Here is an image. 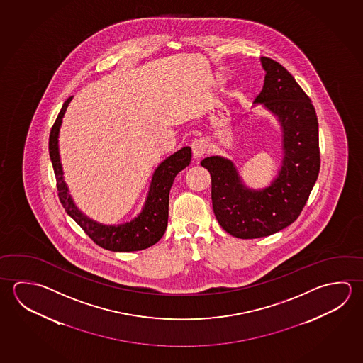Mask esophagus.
<instances>
[{
    "mask_svg": "<svg viewBox=\"0 0 363 363\" xmlns=\"http://www.w3.org/2000/svg\"><path fill=\"white\" fill-rule=\"evenodd\" d=\"M191 147H192V155H194V158H195V160H200L201 157H203V155L206 154L208 143H206V140H203V139H196V140L192 141Z\"/></svg>",
    "mask_w": 363,
    "mask_h": 363,
    "instance_id": "1",
    "label": "esophagus"
}]
</instances>
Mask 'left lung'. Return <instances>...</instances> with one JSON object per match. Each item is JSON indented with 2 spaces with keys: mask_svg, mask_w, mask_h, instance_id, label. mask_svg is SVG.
<instances>
[{
  "mask_svg": "<svg viewBox=\"0 0 363 363\" xmlns=\"http://www.w3.org/2000/svg\"><path fill=\"white\" fill-rule=\"evenodd\" d=\"M264 86L254 104L272 112L281 128L283 160L269 186L243 184L232 160L213 155L201 160L211 177L216 220L229 235L251 240L273 235L298 218L320 171L318 116L294 77L272 58L261 57Z\"/></svg>",
  "mask_w": 363,
  "mask_h": 363,
  "instance_id": "left-lung-1",
  "label": "left lung"
}]
</instances>
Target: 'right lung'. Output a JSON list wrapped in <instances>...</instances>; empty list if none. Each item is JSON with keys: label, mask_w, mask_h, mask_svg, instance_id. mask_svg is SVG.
I'll use <instances>...</instances> for the list:
<instances>
[{"label": "right lung", "mask_w": 363, "mask_h": 363, "mask_svg": "<svg viewBox=\"0 0 363 363\" xmlns=\"http://www.w3.org/2000/svg\"><path fill=\"white\" fill-rule=\"evenodd\" d=\"M71 99L72 96L64 103L50 134V157L57 181L60 201L62 203L66 213L101 247L116 252H130L140 251L153 246L160 241L166 232L168 224L169 191L172 187L174 177L190 164L191 147H184L179 149V152L169 155L155 168L144 208L141 210L140 214L135 216L131 222L117 225H107L96 222L83 214L74 203L69 192V187L65 182L64 171L58 152L60 128Z\"/></svg>", "instance_id": "right-lung-1"}]
</instances>
